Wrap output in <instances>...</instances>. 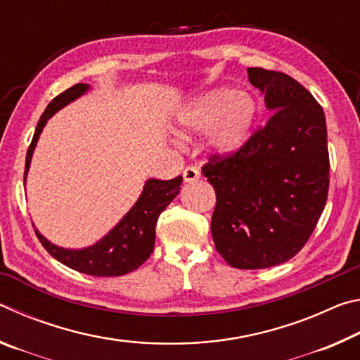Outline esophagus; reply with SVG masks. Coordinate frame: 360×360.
Here are the masks:
<instances>
[{"label": "esophagus", "mask_w": 360, "mask_h": 360, "mask_svg": "<svg viewBox=\"0 0 360 360\" xmlns=\"http://www.w3.org/2000/svg\"><path fill=\"white\" fill-rule=\"evenodd\" d=\"M182 178H184L186 182H195L197 179H200V172L198 168L195 167H187L182 173Z\"/></svg>", "instance_id": "34e87169"}]
</instances>
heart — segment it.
<instances>
[{
	"mask_svg": "<svg viewBox=\"0 0 360 360\" xmlns=\"http://www.w3.org/2000/svg\"><path fill=\"white\" fill-rule=\"evenodd\" d=\"M259 101L248 92L217 87L187 101L176 115L181 136L208 133L210 149L217 155L238 152L252 135Z\"/></svg>",
	"mask_w": 360,
	"mask_h": 360,
	"instance_id": "heart-1",
	"label": "heart"
}]
</instances>
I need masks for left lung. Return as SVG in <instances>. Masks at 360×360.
I'll return each mask as SVG.
<instances>
[{
	"label": "left lung",
	"mask_w": 360,
	"mask_h": 360,
	"mask_svg": "<svg viewBox=\"0 0 360 360\" xmlns=\"http://www.w3.org/2000/svg\"><path fill=\"white\" fill-rule=\"evenodd\" d=\"M248 77L273 115L227 158L211 157L203 174L216 191L211 233L217 252L243 270L290 260L311 236L328 192L326 115L314 96L278 71Z\"/></svg>",
	"instance_id": "obj_1"
}]
</instances>
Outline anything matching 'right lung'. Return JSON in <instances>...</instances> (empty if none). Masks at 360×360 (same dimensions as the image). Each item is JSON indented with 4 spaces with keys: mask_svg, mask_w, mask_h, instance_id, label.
I'll use <instances>...</instances> for the list:
<instances>
[{
    "mask_svg": "<svg viewBox=\"0 0 360 360\" xmlns=\"http://www.w3.org/2000/svg\"><path fill=\"white\" fill-rule=\"evenodd\" d=\"M90 90L89 84H76L65 90L63 94L56 96L49 103L46 111L42 112L41 119L36 125L34 135L27 152L25 160V176L23 181L27 182V174L36 144L41 136L47 120L53 114L63 109L71 101L77 100L79 96L87 94ZM182 176L160 181L150 178L146 181L143 192L131 206L129 212L100 238L92 246L81 249H70L53 245L46 236L41 235L38 229H34L41 245L53 259L62 262L63 265L72 270L85 273L92 276H122L127 275L136 268L141 266L150 257L155 245V225L162 211L173 202V198L179 193Z\"/></svg>",
    "mask_w": 360,
    "mask_h": 360,
    "instance_id": "right-lung-1",
    "label": "right lung"
}]
</instances>
